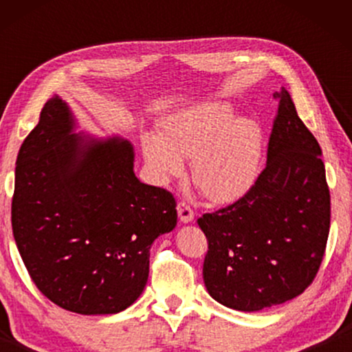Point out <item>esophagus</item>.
Instances as JSON below:
<instances>
[{"label": "esophagus", "mask_w": 352, "mask_h": 352, "mask_svg": "<svg viewBox=\"0 0 352 352\" xmlns=\"http://www.w3.org/2000/svg\"><path fill=\"white\" fill-rule=\"evenodd\" d=\"M177 214H179L181 223H190L194 219V210L190 208V205H187L186 201H179L177 204Z\"/></svg>", "instance_id": "obj_1"}]
</instances>
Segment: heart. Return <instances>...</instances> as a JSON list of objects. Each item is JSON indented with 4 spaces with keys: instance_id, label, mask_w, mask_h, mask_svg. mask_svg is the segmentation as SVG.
Returning <instances> with one entry per match:
<instances>
[{
    "instance_id": "heart-1",
    "label": "heart",
    "mask_w": 352,
    "mask_h": 352,
    "mask_svg": "<svg viewBox=\"0 0 352 352\" xmlns=\"http://www.w3.org/2000/svg\"><path fill=\"white\" fill-rule=\"evenodd\" d=\"M263 129L252 118H235L226 102H205L173 115L162 138H142L144 157L163 184L184 171L192 158V179L216 204H230L252 189L263 158Z\"/></svg>"
}]
</instances>
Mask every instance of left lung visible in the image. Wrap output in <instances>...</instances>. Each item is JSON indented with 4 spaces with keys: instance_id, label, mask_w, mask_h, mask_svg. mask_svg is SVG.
<instances>
[{
    "instance_id": "left-lung-1",
    "label": "left lung",
    "mask_w": 352,
    "mask_h": 352,
    "mask_svg": "<svg viewBox=\"0 0 352 352\" xmlns=\"http://www.w3.org/2000/svg\"><path fill=\"white\" fill-rule=\"evenodd\" d=\"M278 100L267 165L232 205L197 219L208 240L204 280L230 309L282 305L311 285L325 254L330 190L317 139L287 89Z\"/></svg>"
}]
</instances>
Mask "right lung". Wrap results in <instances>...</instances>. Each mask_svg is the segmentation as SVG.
<instances>
[{"label": "right lung", "instance_id": "right-lung-1", "mask_svg": "<svg viewBox=\"0 0 352 352\" xmlns=\"http://www.w3.org/2000/svg\"><path fill=\"white\" fill-rule=\"evenodd\" d=\"M72 129L54 96L19 151L12 234L47 300L76 314H117L146 287L151 247L175 229L176 200L138 179L128 141Z\"/></svg>", "mask_w": 352, "mask_h": 352}]
</instances>
